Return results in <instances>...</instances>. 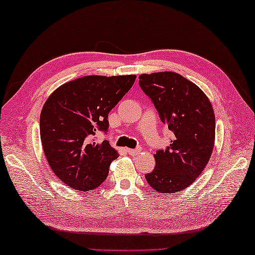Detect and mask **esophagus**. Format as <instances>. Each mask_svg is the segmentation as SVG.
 <instances>
[{
  "label": "esophagus",
  "mask_w": 255,
  "mask_h": 255,
  "mask_svg": "<svg viewBox=\"0 0 255 255\" xmlns=\"http://www.w3.org/2000/svg\"><path fill=\"white\" fill-rule=\"evenodd\" d=\"M125 151L130 155H136L141 152V149H125Z\"/></svg>",
  "instance_id": "1"
}]
</instances>
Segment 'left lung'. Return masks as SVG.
Instances as JSON below:
<instances>
[{"instance_id":"obj_1","label":"left lung","mask_w":255,"mask_h":255,"mask_svg":"<svg viewBox=\"0 0 255 255\" xmlns=\"http://www.w3.org/2000/svg\"><path fill=\"white\" fill-rule=\"evenodd\" d=\"M139 84L173 132L170 146L157 151L145 179L160 194H178L199 177L215 144V114L202 89L173 71L139 76Z\"/></svg>"}]
</instances>
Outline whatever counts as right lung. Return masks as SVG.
I'll use <instances>...</instances> for the list:
<instances>
[{
  "label": "right lung",
  "mask_w": 255,
  "mask_h": 255,
  "mask_svg": "<svg viewBox=\"0 0 255 255\" xmlns=\"http://www.w3.org/2000/svg\"><path fill=\"white\" fill-rule=\"evenodd\" d=\"M135 75L84 76L62 84L40 114V137L52 172L75 190L91 191L119 157L110 142L93 141L109 128V113L135 82Z\"/></svg>",
  "instance_id": "obj_1"
}]
</instances>
